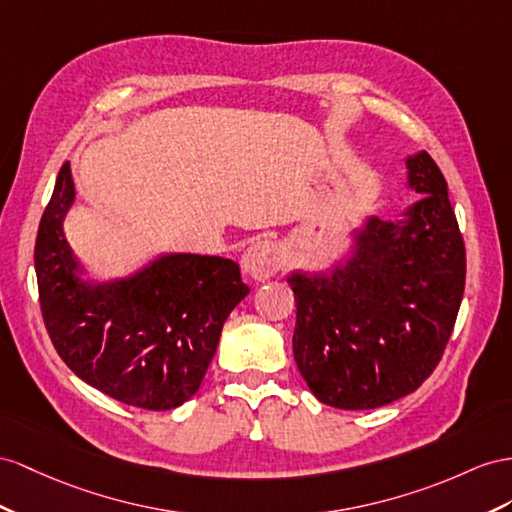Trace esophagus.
Returning a JSON list of instances; mask_svg holds the SVG:
<instances>
[{
	"label": "esophagus",
	"mask_w": 512,
	"mask_h": 512,
	"mask_svg": "<svg viewBox=\"0 0 512 512\" xmlns=\"http://www.w3.org/2000/svg\"><path fill=\"white\" fill-rule=\"evenodd\" d=\"M283 264V255L279 244L270 240H259L251 244L242 255V270L255 281H266Z\"/></svg>",
	"instance_id": "1"
}]
</instances>
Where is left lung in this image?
<instances>
[{"mask_svg": "<svg viewBox=\"0 0 512 512\" xmlns=\"http://www.w3.org/2000/svg\"><path fill=\"white\" fill-rule=\"evenodd\" d=\"M424 199L409 222L370 220L359 257L333 277L292 274L294 359L309 389L335 409L361 411L415 391L450 342L465 290V242L448 183L424 151L409 160Z\"/></svg>", "mask_w": 512, "mask_h": 512, "instance_id": "1", "label": "left lung"}]
</instances>
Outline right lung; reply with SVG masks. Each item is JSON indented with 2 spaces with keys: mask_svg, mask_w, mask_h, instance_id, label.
Instances as JSON below:
<instances>
[{
  "mask_svg": "<svg viewBox=\"0 0 512 512\" xmlns=\"http://www.w3.org/2000/svg\"><path fill=\"white\" fill-rule=\"evenodd\" d=\"M73 196L64 162L34 246L51 344L82 381L110 398L149 411L175 409L201 387L222 324L248 294L240 266L222 257L170 255L129 281L84 285L62 233Z\"/></svg>",
  "mask_w": 512,
  "mask_h": 512,
  "instance_id": "obj_1",
  "label": "right lung"
}]
</instances>
